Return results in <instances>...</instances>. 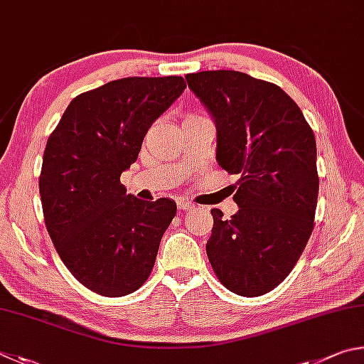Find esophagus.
Here are the masks:
<instances>
[{
    "label": "esophagus",
    "instance_id": "obj_1",
    "mask_svg": "<svg viewBox=\"0 0 364 364\" xmlns=\"http://www.w3.org/2000/svg\"><path fill=\"white\" fill-rule=\"evenodd\" d=\"M177 208L181 209V211H190V209L195 208V205L187 200H181V201H177Z\"/></svg>",
    "mask_w": 364,
    "mask_h": 364
}]
</instances>
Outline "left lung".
<instances>
[{
    "label": "left lung",
    "instance_id": "8db88e82",
    "mask_svg": "<svg viewBox=\"0 0 364 364\" xmlns=\"http://www.w3.org/2000/svg\"><path fill=\"white\" fill-rule=\"evenodd\" d=\"M187 85L218 129L215 159L238 174V213L214 227L208 259L220 283L262 296L283 282L314 230L316 142L301 108L273 82L233 70L190 73Z\"/></svg>",
    "mask_w": 364,
    "mask_h": 364
}]
</instances>
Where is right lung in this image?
<instances>
[{"label": "right lung", "mask_w": 364, "mask_h": 364, "mask_svg": "<svg viewBox=\"0 0 364 364\" xmlns=\"http://www.w3.org/2000/svg\"><path fill=\"white\" fill-rule=\"evenodd\" d=\"M186 87L182 76L110 81L70 102L48 139L40 195L49 237L72 275L100 296L145 283L174 219V201L139 200L119 176Z\"/></svg>", "instance_id": "obj_1"}]
</instances>
